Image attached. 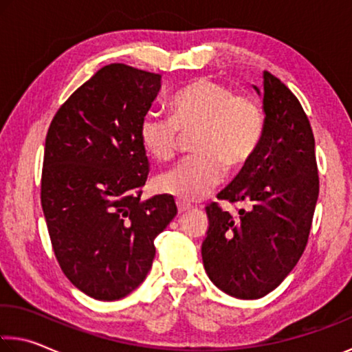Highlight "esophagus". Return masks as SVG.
Returning <instances> with one entry per match:
<instances>
[{
  "label": "esophagus",
  "mask_w": 352,
  "mask_h": 352,
  "mask_svg": "<svg viewBox=\"0 0 352 352\" xmlns=\"http://www.w3.org/2000/svg\"><path fill=\"white\" fill-rule=\"evenodd\" d=\"M177 208H178V213H186V211L191 210L192 206L189 204H185L183 200H177Z\"/></svg>",
  "instance_id": "1"
}]
</instances>
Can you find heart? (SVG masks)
Wrapping results in <instances>:
<instances>
[{
	"mask_svg": "<svg viewBox=\"0 0 352 352\" xmlns=\"http://www.w3.org/2000/svg\"><path fill=\"white\" fill-rule=\"evenodd\" d=\"M169 109L172 117L148 111L139 125V138L148 155L167 161L177 152L180 130H197L192 136L196 153L156 178L158 191L183 202H196L219 185L226 164H246L263 138L265 116L258 103L210 78L178 89Z\"/></svg>",
	"mask_w": 352,
	"mask_h": 352,
	"instance_id": "1",
	"label": "heart"
}]
</instances>
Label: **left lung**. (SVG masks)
<instances>
[{"instance_id":"obj_1","label":"left lung","mask_w":352,"mask_h":352,"mask_svg":"<svg viewBox=\"0 0 352 352\" xmlns=\"http://www.w3.org/2000/svg\"><path fill=\"white\" fill-rule=\"evenodd\" d=\"M256 92L258 87L254 86ZM265 131L256 152L217 199L244 202L236 216L206 206V274L238 299H258L280 285L302 255L320 192L315 138L296 96L263 74Z\"/></svg>"}]
</instances>
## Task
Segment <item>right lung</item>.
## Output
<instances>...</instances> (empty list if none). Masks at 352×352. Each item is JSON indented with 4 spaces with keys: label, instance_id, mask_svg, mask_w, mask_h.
<instances>
[{
    "label": "right lung",
    "instance_id": "1",
    "mask_svg": "<svg viewBox=\"0 0 352 352\" xmlns=\"http://www.w3.org/2000/svg\"><path fill=\"white\" fill-rule=\"evenodd\" d=\"M161 75L109 64L53 117L45 139L41 200L67 278L98 300L125 298L146 278L153 239L177 214L172 196L141 202L148 160L139 125Z\"/></svg>",
    "mask_w": 352,
    "mask_h": 352
}]
</instances>
